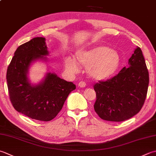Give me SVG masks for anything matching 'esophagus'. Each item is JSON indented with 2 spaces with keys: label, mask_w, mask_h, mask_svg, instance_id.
Here are the masks:
<instances>
[{
  "label": "esophagus",
  "mask_w": 156,
  "mask_h": 156,
  "mask_svg": "<svg viewBox=\"0 0 156 156\" xmlns=\"http://www.w3.org/2000/svg\"><path fill=\"white\" fill-rule=\"evenodd\" d=\"M78 87H80V88L85 87H86V82H85L84 81H80L78 83Z\"/></svg>",
  "instance_id": "esophagus-1"
}]
</instances>
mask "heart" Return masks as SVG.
Returning <instances> with one entry per match:
<instances>
[{"mask_svg": "<svg viewBox=\"0 0 156 156\" xmlns=\"http://www.w3.org/2000/svg\"><path fill=\"white\" fill-rule=\"evenodd\" d=\"M76 56L79 63L88 67L87 71L91 77L97 80H103L114 75L121 63L118 52L104 45L80 51L76 53ZM64 64L69 72L76 73L79 70L78 63L74 57H66Z\"/></svg>", "mask_w": 156, "mask_h": 156, "instance_id": "heart-1", "label": "heart"}]
</instances>
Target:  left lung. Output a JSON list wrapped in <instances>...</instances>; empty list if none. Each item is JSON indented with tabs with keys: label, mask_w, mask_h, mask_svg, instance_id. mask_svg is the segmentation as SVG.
<instances>
[{
	"label": "left lung",
	"mask_w": 156,
	"mask_h": 156,
	"mask_svg": "<svg viewBox=\"0 0 156 156\" xmlns=\"http://www.w3.org/2000/svg\"><path fill=\"white\" fill-rule=\"evenodd\" d=\"M149 72L141 48L137 47L129 66L114 77L94 85V111L107 121L122 122L141 110L147 96Z\"/></svg>",
	"instance_id": "8db88e82"
}]
</instances>
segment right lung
Instances as JSON below:
<instances>
[{"mask_svg":"<svg viewBox=\"0 0 156 156\" xmlns=\"http://www.w3.org/2000/svg\"><path fill=\"white\" fill-rule=\"evenodd\" d=\"M48 55L45 38L36 37L20 45L14 53L7 72L9 98L18 112L34 120L48 122L56 117L76 85L53 73L33 85L27 78L31 63L47 60Z\"/></svg>","mask_w":156,"mask_h":156,"instance_id":"1","label":"right lung"}]
</instances>
